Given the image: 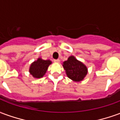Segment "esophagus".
I'll return each instance as SVG.
<instances>
[{
	"label": "esophagus",
	"instance_id": "1",
	"mask_svg": "<svg viewBox=\"0 0 120 120\" xmlns=\"http://www.w3.org/2000/svg\"><path fill=\"white\" fill-rule=\"evenodd\" d=\"M54 62H55V63H59V62H60V60H59V59L54 60Z\"/></svg>",
	"mask_w": 120,
	"mask_h": 120
}]
</instances>
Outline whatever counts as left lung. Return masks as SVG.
Instances as JSON below:
<instances>
[{
	"instance_id": "1",
	"label": "left lung",
	"mask_w": 120,
	"mask_h": 120,
	"mask_svg": "<svg viewBox=\"0 0 120 120\" xmlns=\"http://www.w3.org/2000/svg\"><path fill=\"white\" fill-rule=\"evenodd\" d=\"M63 67L69 78L75 82L83 80L87 74V68L74 56H71L63 62Z\"/></svg>"
}]
</instances>
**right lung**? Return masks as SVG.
<instances>
[{"label": "right lung", "instance_id": "right-lung-1", "mask_svg": "<svg viewBox=\"0 0 120 120\" xmlns=\"http://www.w3.org/2000/svg\"><path fill=\"white\" fill-rule=\"evenodd\" d=\"M51 60H42L41 58H38L37 60L32 63L30 65V74L34 78H42L45 74L47 68L50 64H51Z\"/></svg>", "mask_w": 120, "mask_h": 120}]
</instances>
